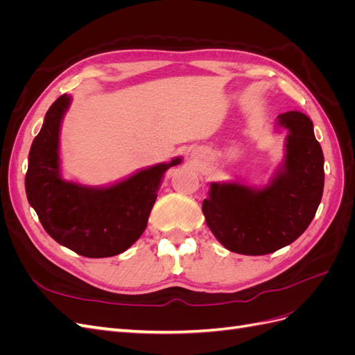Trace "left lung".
Wrapping results in <instances>:
<instances>
[{"label": "left lung", "instance_id": "obj_1", "mask_svg": "<svg viewBox=\"0 0 355 355\" xmlns=\"http://www.w3.org/2000/svg\"><path fill=\"white\" fill-rule=\"evenodd\" d=\"M277 125L288 132L286 155L268 185L213 182L202 201L207 227L234 253L268 254L293 243L314 219L323 197L324 157L313 121L288 111L277 116Z\"/></svg>", "mask_w": 355, "mask_h": 355}]
</instances>
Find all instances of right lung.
Masks as SVG:
<instances>
[{
    "mask_svg": "<svg viewBox=\"0 0 355 355\" xmlns=\"http://www.w3.org/2000/svg\"><path fill=\"white\" fill-rule=\"evenodd\" d=\"M71 96L62 94L44 118L32 142L25 188L28 201L47 234L59 244L85 257H110L125 252L146 228L170 163L139 170L111 187H84L62 179L59 133Z\"/></svg>",
    "mask_w": 355,
    "mask_h": 355,
    "instance_id": "obj_1",
    "label": "right lung"
}]
</instances>
